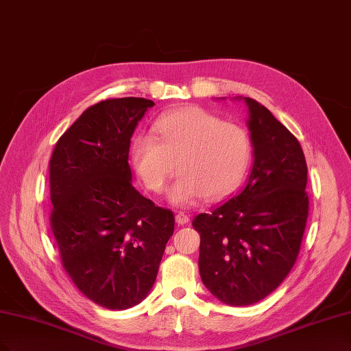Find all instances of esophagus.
Segmentation results:
<instances>
[{
  "label": "esophagus",
  "mask_w": 351,
  "mask_h": 351,
  "mask_svg": "<svg viewBox=\"0 0 351 351\" xmlns=\"http://www.w3.org/2000/svg\"><path fill=\"white\" fill-rule=\"evenodd\" d=\"M189 221H190V216L186 215V213H183V212H178V213L176 215V222H177L178 225H186V223H189Z\"/></svg>",
  "instance_id": "esophagus-1"
}]
</instances>
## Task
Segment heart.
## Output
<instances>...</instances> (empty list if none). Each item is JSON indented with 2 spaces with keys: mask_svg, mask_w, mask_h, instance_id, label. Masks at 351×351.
<instances>
[{
  "mask_svg": "<svg viewBox=\"0 0 351 351\" xmlns=\"http://www.w3.org/2000/svg\"><path fill=\"white\" fill-rule=\"evenodd\" d=\"M154 138L139 135L132 142L130 162L152 193H161L177 171L168 193L170 202L191 206L202 197L216 202L244 178L251 161L250 134L238 123L199 106H184L161 116Z\"/></svg>",
  "mask_w": 351,
  "mask_h": 351,
  "instance_id": "heart-1",
  "label": "heart"
}]
</instances>
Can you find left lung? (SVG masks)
I'll return each mask as SVG.
<instances>
[{"mask_svg": "<svg viewBox=\"0 0 351 351\" xmlns=\"http://www.w3.org/2000/svg\"><path fill=\"white\" fill-rule=\"evenodd\" d=\"M244 100L254 148L251 173L237 196L191 222L200 234L202 282L229 306L256 304L285 280L298 258L309 210L300 143L269 108Z\"/></svg>", "mask_w": 351, "mask_h": 351, "instance_id": "1", "label": "left lung"}]
</instances>
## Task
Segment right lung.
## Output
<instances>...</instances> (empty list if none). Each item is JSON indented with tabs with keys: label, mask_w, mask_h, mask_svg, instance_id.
I'll return each mask as SVG.
<instances>
[{
	"label": "right lung",
	"mask_w": 351,
	"mask_h": 351,
	"mask_svg": "<svg viewBox=\"0 0 351 351\" xmlns=\"http://www.w3.org/2000/svg\"><path fill=\"white\" fill-rule=\"evenodd\" d=\"M155 103L139 97L90 106L60 136L49 161L51 228L60 261L82 295L128 309L156 279L174 213L132 186V134Z\"/></svg>",
	"instance_id": "1"
}]
</instances>
